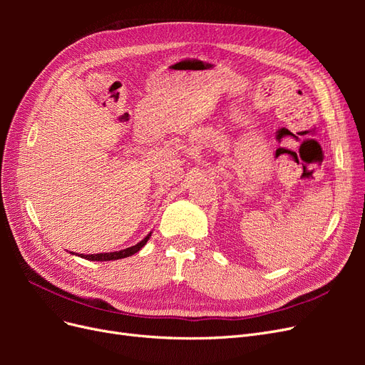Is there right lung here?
Returning a JSON list of instances; mask_svg holds the SVG:
<instances>
[{
    "mask_svg": "<svg viewBox=\"0 0 365 365\" xmlns=\"http://www.w3.org/2000/svg\"><path fill=\"white\" fill-rule=\"evenodd\" d=\"M150 235H152V233H149L143 240H140L137 245L129 247V248H126V250H120V251H114V252H98V254H76V252L71 251V254H76V256H81L82 259L93 260V262H109V260L125 259V257L132 256V254L138 252L143 247H145V245L148 244V240H149Z\"/></svg>",
    "mask_w": 365,
    "mask_h": 365,
    "instance_id": "right-lung-1",
    "label": "right lung"
}]
</instances>
